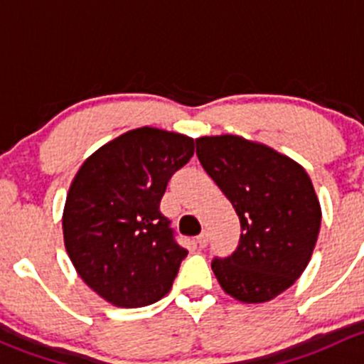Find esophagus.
Instances as JSON below:
<instances>
[{
  "label": "esophagus",
  "instance_id": "esophagus-1",
  "mask_svg": "<svg viewBox=\"0 0 364 364\" xmlns=\"http://www.w3.org/2000/svg\"><path fill=\"white\" fill-rule=\"evenodd\" d=\"M196 243L201 247V249H205V247L208 245V233H207V231H203V233H201V235H198Z\"/></svg>",
  "mask_w": 364,
  "mask_h": 364
}]
</instances>
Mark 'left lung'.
<instances>
[{
    "label": "left lung",
    "mask_w": 364,
    "mask_h": 364,
    "mask_svg": "<svg viewBox=\"0 0 364 364\" xmlns=\"http://www.w3.org/2000/svg\"><path fill=\"white\" fill-rule=\"evenodd\" d=\"M201 166L240 219L238 245L213 257L220 287L243 303H263L291 287L312 257L321 207L306 171L266 145L233 134L196 140Z\"/></svg>",
    "instance_id": "left-lung-1"
}]
</instances>
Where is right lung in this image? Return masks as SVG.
Here are the masks:
<instances>
[{
	"instance_id": "obj_1",
	"label": "right lung",
	"mask_w": 364,
	"mask_h": 364,
	"mask_svg": "<svg viewBox=\"0 0 364 364\" xmlns=\"http://www.w3.org/2000/svg\"><path fill=\"white\" fill-rule=\"evenodd\" d=\"M193 154V138L140 127L103 145L75 175L65 245L82 280L112 305H152L173 286L187 250L159 205Z\"/></svg>"
}]
</instances>
